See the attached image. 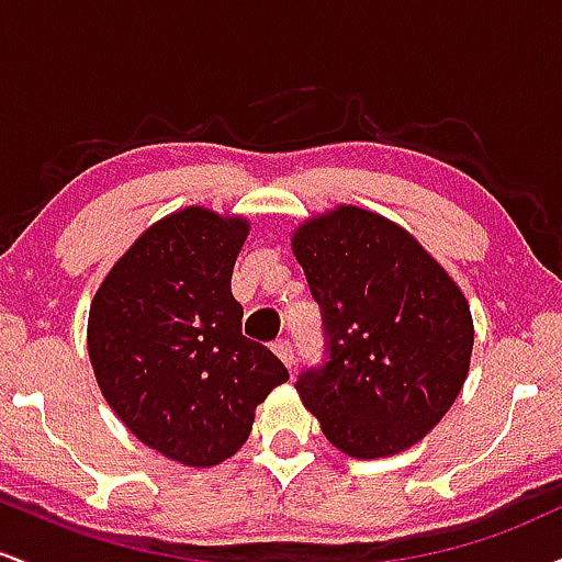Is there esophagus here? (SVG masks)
<instances>
[{
    "instance_id": "esophagus-1",
    "label": "esophagus",
    "mask_w": 562,
    "mask_h": 562,
    "mask_svg": "<svg viewBox=\"0 0 562 562\" xmlns=\"http://www.w3.org/2000/svg\"><path fill=\"white\" fill-rule=\"evenodd\" d=\"M272 351L277 353V357L282 359V362H285L288 370L293 372V367H295V353H293V344H290V340H274V344H272Z\"/></svg>"
}]
</instances>
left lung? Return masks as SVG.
<instances>
[{"instance_id": "obj_1", "label": "left lung", "mask_w": 562, "mask_h": 562, "mask_svg": "<svg viewBox=\"0 0 562 562\" xmlns=\"http://www.w3.org/2000/svg\"><path fill=\"white\" fill-rule=\"evenodd\" d=\"M293 254L327 344V362L295 380L303 406L348 457L409 449L468 378V299L409 232L357 205L306 218L293 232Z\"/></svg>"}]
</instances>
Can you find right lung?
<instances>
[{
  "label": "right lung",
  "mask_w": 562,
  "mask_h": 562,
  "mask_svg": "<svg viewBox=\"0 0 562 562\" xmlns=\"http://www.w3.org/2000/svg\"><path fill=\"white\" fill-rule=\"evenodd\" d=\"M248 218L203 205L147 227L113 263L89 308L97 385L145 447L211 468L248 441L254 412L288 380L280 359L243 335L232 269Z\"/></svg>",
  "instance_id": "obj_1"
}]
</instances>
